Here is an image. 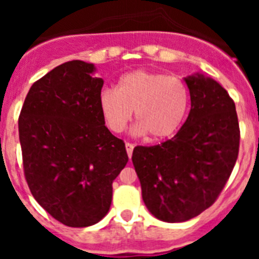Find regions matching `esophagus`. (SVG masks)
Segmentation results:
<instances>
[{
    "label": "esophagus",
    "mask_w": 259,
    "mask_h": 259,
    "mask_svg": "<svg viewBox=\"0 0 259 259\" xmlns=\"http://www.w3.org/2000/svg\"><path fill=\"white\" fill-rule=\"evenodd\" d=\"M134 148H135L134 144L125 143V150H127V154H128V157H130V159H131V157H132V152H134Z\"/></svg>",
    "instance_id": "34e87169"
}]
</instances>
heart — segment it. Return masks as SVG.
Here are the masks:
<instances>
[{"label":"heart","instance_id":"heart-1","mask_svg":"<svg viewBox=\"0 0 259 259\" xmlns=\"http://www.w3.org/2000/svg\"><path fill=\"white\" fill-rule=\"evenodd\" d=\"M98 104L110 131L122 132L135 110L139 123L134 134H149L153 140H162L182 125L188 111L189 93L178 77L137 70L120 77L116 89H104Z\"/></svg>","mask_w":259,"mask_h":259}]
</instances>
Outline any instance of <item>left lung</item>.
<instances>
[{
    "label": "left lung",
    "instance_id": "1",
    "mask_svg": "<svg viewBox=\"0 0 259 259\" xmlns=\"http://www.w3.org/2000/svg\"><path fill=\"white\" fill-rule=\"evenodd\" d=\"M191 111L178 134L154 146H136L132 162L145 206L159 221H189L210 207L236 163L240 130L227 91L202 74L184 77Z\"/></svg>",
    "mask_w": 259,
    "mask_h": 259
}]
</instances>
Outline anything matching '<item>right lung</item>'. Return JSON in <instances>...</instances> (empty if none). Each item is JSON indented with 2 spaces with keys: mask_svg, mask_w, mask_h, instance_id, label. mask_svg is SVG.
<instances>
[{
  "mask_svg": "<svg viewBox=\"0 0 259 259\" xmlns=\"http://www.w3.org/2000/svg\"><path fill=\"white\" fill-rule=\"evenodd\" d=\"M93 63L57 66L29 89L19 115L23 167L32 196L68 227L107 214L113 182L128 162L123 140L105 125L104 80Z\"/></svg>",
  "mask_w": 259,
  "mask_h": 259,
  "instance_id": "1",
  "label": "right lung"
}]
</instances>
